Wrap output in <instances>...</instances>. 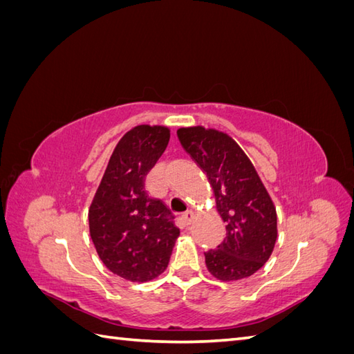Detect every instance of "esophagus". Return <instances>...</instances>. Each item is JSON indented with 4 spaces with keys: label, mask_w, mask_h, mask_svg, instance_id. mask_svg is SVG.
<instances>
[{
    "label": "esophagus",
    "mask_w": 354,
    "mask_h": 354,
    "mask_svg": "<svg viewBox=\"0 0 354 354\" xmlns=\"http://www.w3.org/2000/svg\"><path fill=\"white\" fill-rule=\"evenodd\" d=\"M194 218H195V212L194 211H186L183 214V220H185L186 224H190L192 221H194Z\"/></svg>",
    "instance_id": "1"
}]
</instances>
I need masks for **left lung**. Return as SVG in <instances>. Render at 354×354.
<instances>
[{"instance_id": "8db88e82", "label": "left lung", "mask_w": 354, "mask_h": 354, "mask_svg": "<svg viewBox=\"0 0 354 354\" xmlns=\"http://www.w3.org/2000/svg\"><path fill=\"white\" fill-rule=\"evenodd\" d=\"M185 151L207 174L226 238L205 252L209 273L220 281H239L260 270L277 238L276 208L250 158L227 134L203 127L180 128Z\"/></svg>"}]
</instances>
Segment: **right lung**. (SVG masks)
<instances>
[{
	"label": "right lung",
	"instance_id": "right-lung-1",
	"mask_svg": "<svg viewBox=\"0 0 354 354\" xmlns=\"http://www.w3.org/2000/svg\"><path fill=\"white\" fill-rule=\"evenodd\" d=\"M168 142L165 127L138 125L128 131L115 147L88 211L100 260L131 282H147L162 273L180 234L173 214L145 185Z\"/></svg>",
	"mask_w": 354,
	"mask_h": 354
}]
</instances>
